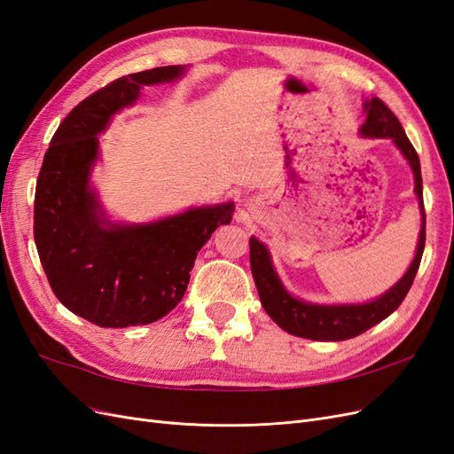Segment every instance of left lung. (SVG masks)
<instances>
[{"mask_svg": "<svg viewBox=\"0 0 454 454\" xmlns=\"http://www.w3.org/2000/svg\"><path fill=\"white\" fill-rule=\"evenodd\" d=\"M365 112L367 119L360 129L362 136H365V138H392V142L411 164V168H413L415 193L419 197L422 214V229L417 254L413 263H411V267L403 274V278L375 301H369V303L364 305H309L286 292L278 274L272 269L270 255L265 244H261L257 239L252 237L250 265L261 305H263L267 314L284 332L297 337L312 340H345L362 335L369 327L382 322L402 305L420 265L426 242V214L422 202V176L419 155L413 144L405 136L402 122L397 121V117L390 112V107L380 98H371L369 102H365Z\"/></svg>", "mask_w": 454, "mask_h": 454, "instance_id": "1", "label": "left lung"}]
</instances>
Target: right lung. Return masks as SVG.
Segmentation results:
<instances>
[{
    "label": "right lung",
    "instance_id": "1",
    "mask_svg": "<svg viewBox=\"0 0 454 454\" xmlns=\"http://www.w3.org/2000/svg\"><path fill=\"white\" fill-rule=\"evenodd\" d=\"M184 66L119 77L79 102L54 132L34 200V239L51 290L60 303L100 327L144 325L180 303L197 254L235 204L191 208L145 225L107 222L89 176L98 138L144 85L168 83Z\"/></svg>",
    "mask_w": 454,
    "mask_h": 454
}]
</instances>
